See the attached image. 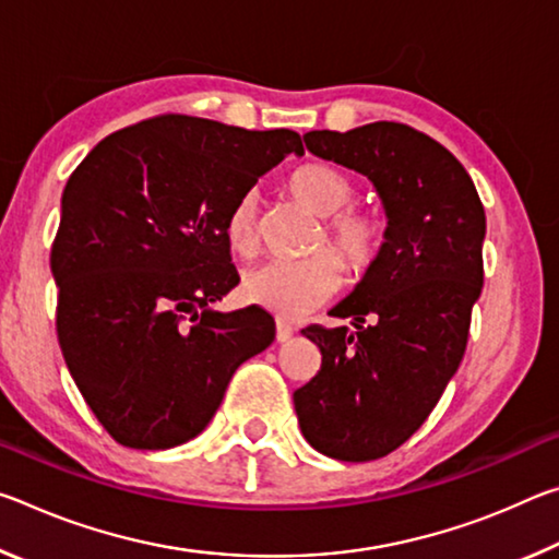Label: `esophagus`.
<instances>
[{"label": "esophagus", "instance_id": "obj_1", "mask_svg": "<svg viewBox=\"0 0 559 559\" xmlns=\"http://www.w3.org/2000/svg\"><path fill=\"white\" fill-rule=\"evenodd\" d=\"M293 337V325H288L286 320H276V340L278 343H286V340Z\"/></svg>", "mask_w": 559, "mask_h": 559}]
</instances>
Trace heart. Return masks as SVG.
Wrapping results in <instances>:
<instances>
[{"label":"heart","mask_w":559,"mask_h":559,"mask_svg":"<svg viewBox=\"0 0 559 559\" xmlns=\"http://www.w3.org/2000/svg\"><path fill=\"white\" fill-rule=\"evenodd\" d=\"M286 189L310 212L323 216V229L310 249L316 253L300 261H273L251 269L241 281L243 298L283 318L302 316L333 296L340 283V255L353 278H365L377 269L386 251L390 231L384 219L365 206H353L357 185L345 169L328 163H306L286 177ZM226 243L234 253L251 259L259 251L257 197L241 194L226 214ZM333 245L338 255L318 252Z\"/></svg>","instance_id":"1"}]
</instances>
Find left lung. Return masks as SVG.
<instances>
[{
  "instance_id": "1",
  "label": "left lung",
  "mask_w": 559,
  "mask_h": 559,
  "mask_svg": "<svg viewBox=\"0 0 559 559\" xmlns=\"http://www.w3.org/2000/svg\"><path fill=\"white\" fill-rule=\"evenodd\" d=\"M310 153L362 173L382 197V261L330 310L349 328L308 325L320 370L293 392L310 447L337 461L382 459L427 421L456 374L484 288L486 212L466 169L404 122L310 130Z\"/></svg>"
}]
</instances>
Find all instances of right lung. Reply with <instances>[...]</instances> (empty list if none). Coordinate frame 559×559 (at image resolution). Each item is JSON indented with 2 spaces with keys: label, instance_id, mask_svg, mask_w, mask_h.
<instances>
[{
  "label": "right lung",
  "instance_id": "obj_1",
  "mask_svg": "<svg viewBox=\"0 0 559 559\" xmlns=\"http://www.w3.org/2000/svg\"><path fill=\"white\" fill-rule=\"evenodd\" d=\"M293 130L165 112L110 132L73 169L51 246L56 335L83 400L128 449H173L219 409L236 367L276 335L261 308H212L239 276L226 214Z\"/></svg>",
  "mask_w": 559,
  "mask_h": 559
}]
</instances>
